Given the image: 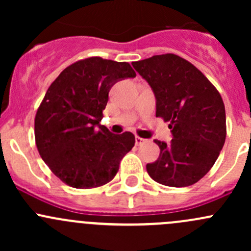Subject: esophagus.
Returning <instances> with one entry per match:
<instances>
[{
	"mask_svg": "<svg viewBox=\"0 0 251 251\" xmlns=\"http://www.w3.org/2000/svg\"><path fill=\"white\" fill-rule=\"evenodd\" d=\"M135 141H136V144H137V146H141L142 143H144V142H146V140H144V138L138 137V136H136Z\"/></svg>",
	"mask_w": 251,
	"mask_h": 251,
	"instance_id": "obj_1",
	"label": "esophagus"
}]
</instances>
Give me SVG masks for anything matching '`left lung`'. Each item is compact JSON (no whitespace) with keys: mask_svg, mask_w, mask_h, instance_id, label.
Returning a JSON list of instances; mask_svg holds the SVG:
<instances>
[{"mask_svg":"<svg viewBox=\"0 0 251 251\" xmlns=\"http://www.w3.org/2000/svg\"><path fill=\"white\" fill-rule=\"evenodd\" d=\"M156 98V114L169 124L171 143L154 140L160 155L147 164L158 183L187 187L197 183L217 160L226 140V111L221 95L203 73L179 55H153L133 62Z\"/></svg>","mask_w":251,"mask_h":251,"instance_id":"left-lung-1","label":"left lung"}]
</instances>
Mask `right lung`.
Returning a JSON list of instances; mask_svg holds the SVG:
<instances>
[{"instance_id": "1", "label": "right lung", "mask_w": 251, "mask_h": 251, "mask_svg": "<svg viewBox=\"0 0 251 251\" xmlns=\"http://www.w3.org/2000/svg\"><path fill=\"white\" fill-rule=\"evenodd\" d=\"M135 76L128 63L91 57L73 63L50 83L35 115V142L42 160L65 184L96 188L118 173L135 136L114 135L100 121L111 86Z\"/></svg>"}]
</instances>
